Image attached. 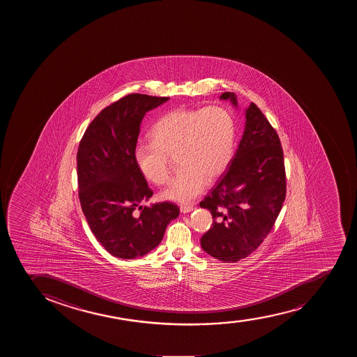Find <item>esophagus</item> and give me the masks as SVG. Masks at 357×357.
Instances as JSON below:
<instances>
[{"mask_svg":"<svg viewBox=\"0 0 357 357\" xmlns=\"http://www.w3.org/2000/svg\"><path fill=\"white\" fill-rule=\"evenodd\" d=\"M195 209V207L191 205H183L181 207V212L183 213V214H188V213H191L192 211Z\"/></svg>","mask_w":357,"mask_h":357,"instance_id":"obj_1","label":"esophagus"}]
</instances>
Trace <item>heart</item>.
I'll return each mask as SVG.
<instances>
[{
    "mask_svg": "<svg viewBox=\"0 0 357 357\" xmlns=\"http://www.w3.org/2000/svg\"><path fill=\"white\" fill-rule=\"evenodd\" d=\"M235 137V119L226 108H179L155 122L151 143L136 145L135 162L146 181L162 185L169 181V157L176 155L181 169L162 198L188 204L202 195L207 181H216L228 169Z\"/></svg>",
    "mask_w": 357,
    "mask_h": 357,
    "instance_id": "heart-1",
    "label": "heart"
}]
</instances>
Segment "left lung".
<instances>
[{"label": "left lung", "instance_id": "left-lung-1", "mask_svg": "<svg viewBox=\"0 0 357 357\" xmlns=\"http://www.w3.org/2000/svg\"><path fill=\"white\" fill-rule=\"evenodd\" d=\"M220 99L238 107L235 93H223ZM244 116L243 136L228 169L200 202L213 216V226L202 237V248L226 263L240 261L261 245L286 195L278 135L254 102Z\"/></svg>", "mask_w": 357, "mask_h": 357}]
</instances>
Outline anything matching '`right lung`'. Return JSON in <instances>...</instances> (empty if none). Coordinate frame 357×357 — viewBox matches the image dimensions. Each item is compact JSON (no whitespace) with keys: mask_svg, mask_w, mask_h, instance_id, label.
<instances>
[{"mask_svg":"<svg viewBox=\"0 0 357 357\" xmlns=\"http://www.w3.org/2000/svg\"><path fill=\"white\" fill-rule=\"evenodd\" d=\"M169 100L137 93L124 96L92 121L79 144L82 212L96 240L115 257L134 259L153 250L179 215V207L169 202L141 206L153 192L134 159L143 117Z\"/></svg>","mask_w":357,"mask_h":357,"instance_id":"obj_1","label":"right lung"}]
</instances>
